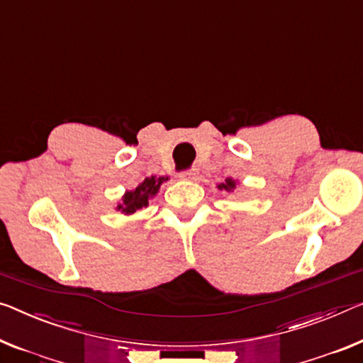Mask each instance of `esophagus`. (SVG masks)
Segmentation results:
<instances>
[{"mask_svg": "<svg viewBox=\"0 0 363 363\" xmlns=\"http://www.w3.org/2000/svg\"><path fill=\"white\" fill-rule=\"evenodd\" d=\"M194 175H196V169H189V170H185V172H180V177L182 180H193Z\"/></svg>", "mask_w": 363, "mask_h": 363, "instance_id": "obj_1", "label": "esophagus"}]
</instances>
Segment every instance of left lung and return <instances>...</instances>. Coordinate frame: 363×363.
I'll return each mask as SVG.
<instances>
[{
    "mask_svg": "<svg viewBox=\"0 0 363 363\" xmlns=\"http://www.w3.org/2000/svg\"><path fill=\"white\" fill-rule=\"evenodd\" d=\"M237 186L235 180H232V178H227V180L224 183H220V185H217V188L219 189H225V191H233Z\"/></svg>",
    "mask_w": 363,
    "mask_h": 363,
    "instance_id": "obj_1",
    "label": "left lung"
}]
</instances>
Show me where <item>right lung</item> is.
Listing matches in <instances>:
<instances>
[{
	"instance_id": "1",
	"label": "right lung",
	"mask_w": 363,
	"mask_h": 363,
	"mask_svg": "<svg viewBox=\"0 0 363 363\" xmlns=\"http://www.w3.org/2000/svg\"><path fill=\"white\" fill-rule=\"evenodd\" d=\"M167 180H169V177H147L135 189L125 193V196L121 198V203L116 206V211H121L123 214L130 216L135 214L138 209L147 208L149 199L157 194L160 185Z\"/></svg>"
}]
</instances>
